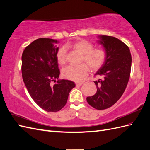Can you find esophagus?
<instances>
[{
	"label": "esophagus",
	"instance_id": "1",
	"mask_svg": "<svg viewBox=\"0 0 150 150\" xmlns=\"http://www.w3.org/2000/svg\"><path fill=\"white\" fill-rule=\"evenodd\" d=\"M83 84V83L82 82H79V83H76V86H81Z\"/></svg>",
	"mask_w": 150,
	"mask_h": 150
}]
</instances>
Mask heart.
I'll return each mask as SVG.
<instances>
[{"label":"heart","mask_w":150,"mask_h":150,"mask_svg":"<svg viewBox=\"0 0 150 150\" xmlns=\"http://www.w3.org/2000/svg\"><path fill=\"white\" fill-rule=\"evenodd\" d=\"M71 46L83 54L82 62H86L93 70H98L104 64L106 59V54L104 50L100 48L93 49V45L85 40H78L72 44ZM67 48L62 46L56 54L58 62L64 64L66 62ZM89 66L83 63L78 66L69 65L62 69L63 78L75 82H81L88 76L89 72Z\"/></svg>","instance_id":"b5f03b06"}]
</instances>
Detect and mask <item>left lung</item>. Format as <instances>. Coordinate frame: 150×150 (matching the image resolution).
<instances>
[{"instance_id": "1", "label": "left lung", "mask_w": 150, "mask_h": 150, "mask_svg": "<svg viewBox=\"0 0 150 150\" xmlns=\"http://www.w3.org/2000/svg\"><path fill=\"white\" fill-rule=\"evenodd\" d=\"M98 38L106 57L95 75L103 79L94 81L97 92L86 99L89 105L101 110L112 106L123 94L130 76L131 56L129 47L120 39L105 35H98Z\"/></svg>"}]
</instances>
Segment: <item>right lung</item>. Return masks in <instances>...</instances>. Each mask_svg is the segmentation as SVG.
<instances>
[{
  "label": "right lung",
  "mask_w": 150,
  "mask_h": 150,
  "mask_svg": "<svg viewBox=\"0 0 150 150\" xmlns=\"http://www.w3.org/2000/svg\"><path fill=\"white\" fill-rule=\"evenodd\" d=\"M59 42L52 39H38L25 47L22 55V74L26 88L35 103L48 112L61 110L75 87L71 81L59 79ZM52 82L57 83L53 85Z\"/></svg>",
  "instance_id": "right-lung-1"
}]
</instances>
